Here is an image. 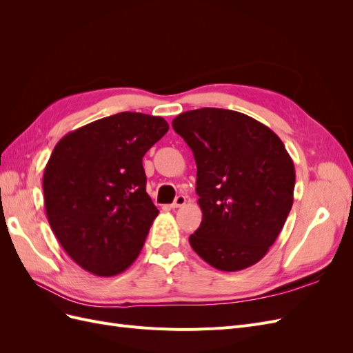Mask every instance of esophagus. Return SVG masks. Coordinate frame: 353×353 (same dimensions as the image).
I'll return each instance as SVG.
<instances>
[{"label":"esophagus","mask_w":353,"mask_h":353,"mask_svg":"<svg viewBox=\"0 0 353 353\" xmlns=\"http://www.w3.org/2000/svg\"><path fill=\"white\" fill-rule=\"evenodd\" d=\"M185 197L184 196H176L175 197V200H174V203L172 205H170V208L172 209H176V208H181V206H184L185 205Z\"/></svg>","instance_id":"34e87169"}]
</instances>
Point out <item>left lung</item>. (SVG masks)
I'll use <instances>...</instances> for the list:
<instances>
[{"mask_svg": "<svg viewBox=\"0 0 353 353\" xmlns=\"http://www.w3.org/2000/svg\"><path fill=\"white\" fill-rule=\"evenodd\" d=\"M172 126L197 165L203 218L191 248L219 271L249 268L268 253L293 206L290 154L268 126L240 112L190 110Z\"/></svg>", "mask_w": 353, "mask_h": 353, "instance_id": "left-lung-1", "label": "left lung"}]
</instances>
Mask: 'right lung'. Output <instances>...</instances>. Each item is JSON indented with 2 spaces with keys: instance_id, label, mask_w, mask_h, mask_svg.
Masks as SVG:
<instances>
[{
  "instance_id": "1",
  "label": "right lung",
  "mask_w": 353,
  "mask_h": 353,
  "mask_svg": "<svg viewBox=\"0 0 353 353\" xmlns=\"http://www.w3.org/2000/svg\"><path fill=\"white\" fill-rule=\"evenodd\" d=\"M169 130L160 116L122 112L66 134L42 178L50 227L81 268L113 276L140 254L157 208L143 157Z\"/></svg>"
}]
</instances>
